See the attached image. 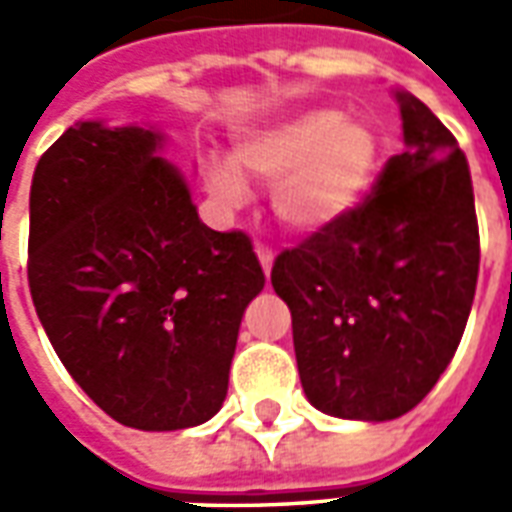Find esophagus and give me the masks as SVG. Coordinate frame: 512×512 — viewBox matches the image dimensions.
Listing matches in <instances>:
<instances>
[{
  "mask_svg": "<svg viewBox=\"0 0 512 512\" xmlns=\"http://www.w3.org/2000/svg\"><path fill=\"white\" fill-rule=\"evenodd\" d=\"M255 252L257 257H260V266H263V271H266V277L271 274V266H274V249L266 244H255Z\"/></svg>",
  "mask_w": 512,
  "mask_h": 512,
  "instance_id": "1",
  "label": "esophagus"
}]
</instances>
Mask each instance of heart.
I'll use <instances>...</instances> for the list:
<instances>
[{
  "mask_svg": "<svg viewBox=\"0 0 512 512\" xmlns=\"http://www.w3.org/2000/svg\"><path fill=\"white\" fill-rule=\"evenodd\" d=\"M376 167L378 136L365 120L310 109L244 136L235 147V164L213 158L205 180L224 208H241L249 200L244 178L271 186L279 222L312 233L362 200Z\"/></svg>",
  "mask_w": 512,
  "mask_h": 512,
  "instance_id": "obj_1",
  "label": "heart"
}]
</instances>
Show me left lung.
I'll return each mask as SVG.
<instances>
[{"mask_svg":"<svg viewBox=\"0 0 512 512\" xmlns=\"http://www.w3.org/2000/svg\"><path fill=\"white\" fill-rule=\"evenodd\" d=\"M397 101L406 150L365 200L271 268L301 386L332 417L384 422L417 406L458 351L477 288L466 156L419 98Z\"/></svg>","mask_w":512,"mask_h":512,"instance_id":"1","label":"left lung"}]
</instances>
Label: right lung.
<instances>
[{"instance_id":"obj_1","label":"right lung","mask_w":512,"mask_h":512,"mask_svg":"<svg viewBox=\"0 0 512 512\" xmlns=\"http://www.w3.org/2000/svg\"><path fill=\"white\" fill-rule=\"evenodd\" d=\"M150 128L76 123L40 156L27 277L73 381L120 425L183 430L224 403L266 285L249 235L205 227Z\"/></svg>"}]
</instances>
